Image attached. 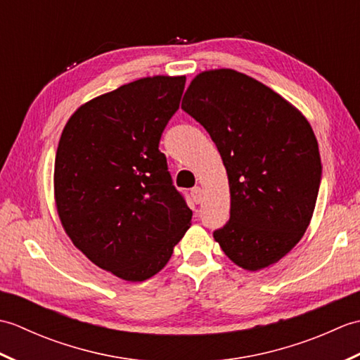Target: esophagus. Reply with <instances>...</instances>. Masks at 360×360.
I'll list each match as a JSON object with an SVG mask.
<instances>
[{
	"label": "esophagus",
	"instance_id": "esophagus-1",
	"mask_svg": "<svg viewBox=\"0 0 360 360\" xmlns=\"http://www.w3.org/2000/svg\"><path fill=\"white\" fill-rule=\"evenodd\" d=\"M190 195H192V200L196 204H201V201H202V190L200 187L192 188V192H190Z\"/></svg>",
	"mask_w": 360,
	"mask_h": 360
}]
</instances>
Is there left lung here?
I'll use <instances>...</instances> for the list:
<instances>
[{
  "instance_id": "left-lung-1",
  "label": "left lung",
  "mask_w": 360,
  "mask_h": 360,
  "mask_svg": "<svg viewBox=\"0 0 360 360\" xmlns=\"http://www.w3.org/2000/svg\"><path fill=\"white\" fill-rule=\"evenodd\" d=\"M182 110L207 129L229 176L231 218L213 238L248 271L277 263L307 232L322 181L308 120L271 88L232 70L196 75Z\"/></svg>"
}]
</instances>
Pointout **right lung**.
Here are the masks:
<instances>
[{"label": "right lung", "mask_w": 360, "mask_h": 360, "mask_svg": "<svg viewBox=\"0 0 360 360\" xmlns=\"http://www.w3.org/2000/svg\"><path fill=\"white\" fill-rule=\"evenodd\" d=\"M186 77H147L85 103L60 137L58 217L91 262L127 281L158 274L192 221L173 186L160 136Z\"/></svg>", "instance_id": "right-lung-1"}]
</instances>
